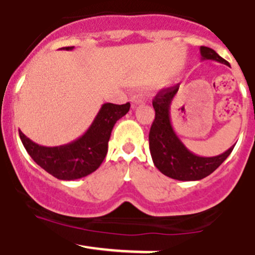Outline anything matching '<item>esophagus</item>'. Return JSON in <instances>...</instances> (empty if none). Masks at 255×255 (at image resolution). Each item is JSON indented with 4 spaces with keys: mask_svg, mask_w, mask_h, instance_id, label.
<instances>
[{
    "mask_svg": "<svg viewBox=\"0 0 255 255\" xmlns=\"http://www.w3.org/2000/svg\"><path fill=\"white\" fill-rule=\"evenodd\" d=\"M143 103H144L143 96H141V95H133L132 96V107L133 108H136L137 105H139V104H143Z\"/></svg>",
    "mask_w": 255,
    "mask_h": 255,
    "instance_id": "1",
    "label": "esophagus"
}]
</instances>
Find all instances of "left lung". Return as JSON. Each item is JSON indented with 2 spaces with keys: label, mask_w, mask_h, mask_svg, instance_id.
Wrapping results in <instances>:
<instances>
[{
  "label": "left lung",
  "mask_w": 255,
  "mask_h": 255,
  "mask_svg": "<svg viewBox=\"0 0 255 255\" xmlns=\"http://www.w3.org/2000/svg\"><path fill=\"white\" fill-rule=\"evenodd\" d=\"M199 52L202 61L211 59L229 66V62L221 58L211 48L202 45ZM178 90L179 86L167 88L160 91L153 99L155 121L148 134L151 157L153 165L169 178L183 182L201 180L213 173L228 159L234 146L221 155L212 157L198 156L188 150L174 130L170 121V107Z\"/></svg>",
  "instance_id": "1"
}]
</instances>
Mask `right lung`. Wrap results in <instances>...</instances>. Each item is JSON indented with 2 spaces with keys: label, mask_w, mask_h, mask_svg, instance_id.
Masks as SVG:
<instances>
[{
  "label": "right lung",
  "mask_w": 255,
  "mask_h": 255,
  "mask_svg": "<svg viewBox=\"0 0 255 255\" xmlns=\"http://www.w3.org/2000/svg\"><path fill=\"white\" fill-rule=\"evenodd\" d=\"M63 49L72 50L73 47ZM130 104L105 103L100 108L88 130L70 143L47 147L27 138L19 130L25 150L47 173L61 180H75L94 173L104 161L112 129L118 119L128 113Z\"/></svg>",
  "instance_id": "right-lung-1"
}]
</instances>
